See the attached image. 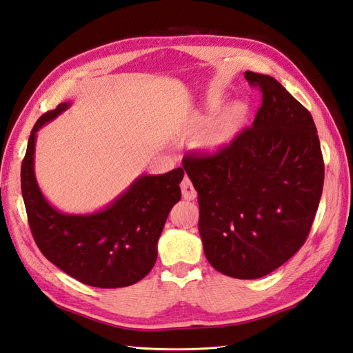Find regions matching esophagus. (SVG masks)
<instances>
[{
    "instance_id": "obj_1",
    "label": "esophagus",
    "mask_w": 353,
    "mask_h": 353,
    "mask_svg": "<svg viewBox=\"0 0 353 353\" xmlns=\"http://www.w3.org/2000/svg\"><path fill=\"white\" fill-rule=\"evenodd\" d=\"M181 190H183V197L185 200H194L197 197V191L194 190L193 184H191V181L188 176H185L183 179V183H181Z\"/></svg>"
}]
</instances>
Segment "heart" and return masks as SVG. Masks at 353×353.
Returning a JSON list of instances; mask_svg holds the SVG:
<instances>
[{"mask_svg":"<svg viewBox=\"0 0 353 353\" xmlns=\"http://www.w3.org/2000/svg\"><path fill=\"white\" fill-rule=\"evenodd\" d=\"M245 116L243 103H234L209 119L199 134V145L209 152L230 145L241 130Z\"/></svg>","mask_w":353,"mask_h":353,"instance_id":"heart-1","label":"heart"}]
</instances>
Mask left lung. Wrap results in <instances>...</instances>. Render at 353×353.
Segmentation results:
<instances>
[{"mask_svg": "<svg viewBox=\"0 0 353 353\" xmlns=\"http://www.w3.org/2000/svg\"><path fill=\"white\" fill-rule=\"evenodd\" d=\"M262 91L250 128L215 154L183 165L199 194L206 259L240 280L268 275L302 248L323 194L324 160L311 113L268 74L245 72Z\"/></svg>", "mask_w": 353, "mask_h": 353, "instance_id": "obj_1", "label": "left lung"}]
</instances>
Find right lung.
Here are the masks:
<instances>
[{"mask_svg":"<svg viewBox=\"0 0 353 353\" xmlns=\"http://www.w3.org/2000/svg\"><path fill=\"white\" fill-rule=\"evenodd\" d=\"M69 108L70 103H60L42 114L29 137L20 181L32 236L51 263L83 284L132 285L152 271L157 259V241L166 218L181 200L184 169L138 176L109 206L88 215L57 210L37 183L35 141L41 128Z\"/></svg>","mask_w":353,"mask_h":353,"instance_id":"obj_1","label":"right lung"}]
</instances>
